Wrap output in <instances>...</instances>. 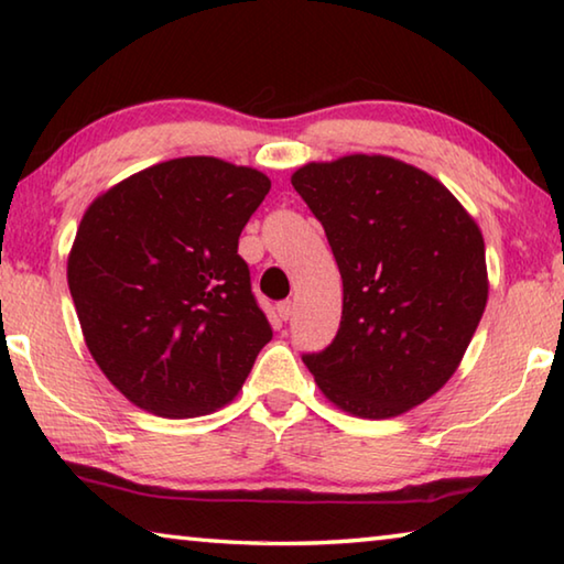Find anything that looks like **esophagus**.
<instances>
[{
	"label": "esophagus",
	"instance_id": "esophagus-1",
	"mask_svg": "<svg viewBox=\"0 0 564 564\" xmlns=\"http://www.w3.org/2000/svg\"><path fill=\"white\" fill-rule=\"evenodd\" d=\"M275 311H279V318L281 321H289L293 316V303L291 301H281L279 305H275Z\"/></svg>",
	"mask_w": 564,
	"mask_h": 564
}]
</instances>
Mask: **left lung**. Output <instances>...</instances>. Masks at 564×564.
<instances>
[{"mask_svg":"<svg viewBox=\"0 0 564 564\" xmlns=\"http://www.w3.org/2000/svg\"><path fill=\"white\" fill-rule=\"evenodd\" d=\"M291 184L343 279L336 338L303 356L323 395L370 420L425 403L460 366L488 303L475 218L441 181L380 154L313 161Z\"/></svg>","mask_w":564,"mask_h":564,"instance_id":"obj_1","label":"left lung"}]
</instances>
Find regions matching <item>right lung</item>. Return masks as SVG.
Here are the masks:
<instances>
[{
    "mask_svg": "<svg viewBox=\"0 0 564 564\" xmlns=\"http://www.w3.org/2000/svg\"><path fill=\"white\" fill-rule=\"evenodd\" d=\"M269 188L256 169L184 156L87 208L66 281L89 352L133 405L196 417L238 395L273 336L238 256Z\"/></svg>",
    "mask_w": 564,
    "mask_h": 564,
    "instance_id": "1",
    "label": "right lung"
}]
</instances>
